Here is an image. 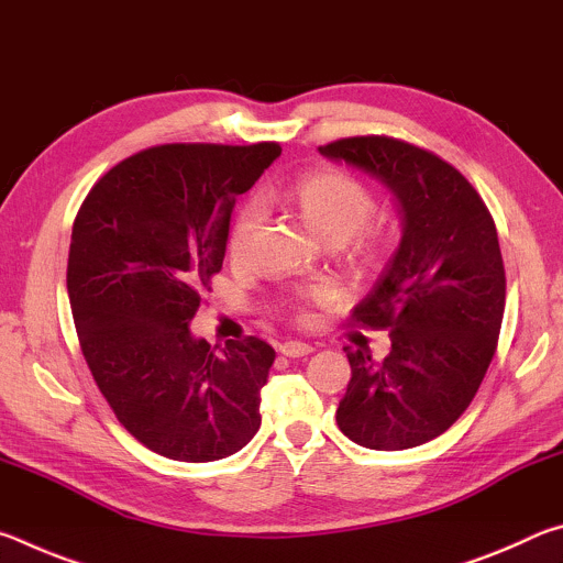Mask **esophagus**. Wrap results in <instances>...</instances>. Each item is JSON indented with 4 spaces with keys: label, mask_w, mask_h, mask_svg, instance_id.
Masks as SVG:
<instances>
[{
    "label": "esophagus",
    "mask_w": 563,
    "mask_h": 563,
    "mask_svg": "<svg viewBox=\"0 0 563 563\" xmlns=\"http://www.w3.org/2000/svg\"><path fill=\"white\" fill-rule=\"evenodd\" d=\"M280 352L285 357H305V355H310L312 347L308 345V342L288 340V342H283V345H280Z\"/></svg>",
    "instance_id": "34e87169"
}]
</instances>
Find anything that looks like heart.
Returning a JSON list of instances; mask_svg holds the SVG:
<instances>
[{"label":"heart","mask_w":563,"mask_h":563,"mask_svg":"<svg viewBox=\"0 0 563 563\" xmlns=\"http://www.w3.org/2000/svg\"><path fill=\"white\" fill-rule=\"evenodd\" d=\"M290 196L295 206L300 208L305 223L325 241L340 243L352 261L373 265L379 258L383 235L373 225H367L375 213V196L362 180L342 174V170H316V174L295 180L290 186ZM261 218L263 208L253 198L238 208L231 221V231H228V251H231L233 258H245L247 251H251ZM332 295H335V290L328 283L302 285L292 292L295 316L305 320L308 305L328 302L332 300Z\"/></svg>","instance_id":"heart-1"}]
</instances>
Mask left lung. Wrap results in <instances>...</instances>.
Listing matches in <instances>:
<instances>
[{"instance_id": "left-lung-1", "label": "left lung", "mask_w": 563, "mask_h": 563, "mask_svg": "<svg viewBox=\"0 0 563 563\" xmlns=\"http://www.w3.org/2000/svg\"><path fill=\"white\" fill-rule=\"evenodd\" d=\"M393 190L402 241L352 312L389 330V355L345 347L352 377L335 412L342 434L367 450H409L440 437L479 389L497 340L507 275L497 225L482 196L432 151L389 136L320 146Z\"/></svg>"}]
</instances>
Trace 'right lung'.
Wrapping results in <instances>:
<instances>
[{"instance_id":"1","label":"right lung","mask_w":563,"mask_h":563,"mask_svg":"<svg viewBox=\"0 0 563 563\" xmlns=\"http://www.w3.org/2000/svg\"><path fill=\"white\" fill-rule=\"evenodd\" d=\"M278 144H164L97 180L71 228L66 290L84 360L131 437L176 462H216L253 440L275 350H211L190 335L221 273L235 198Z\"/></svg>"}]
</instances>
